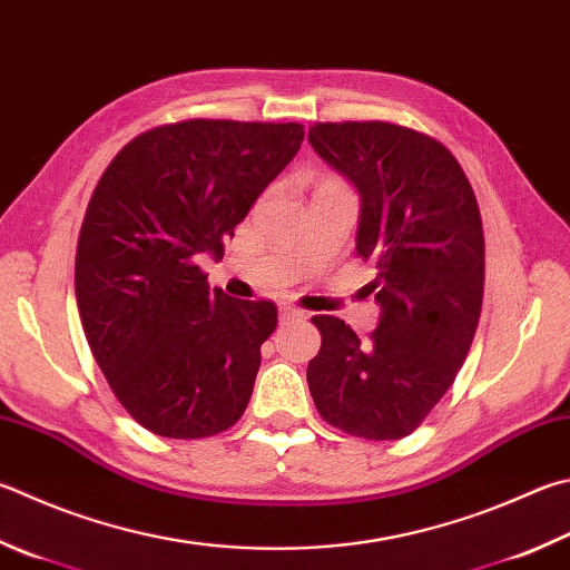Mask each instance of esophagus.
Masks as SVG:
<instances>
[{
	"label": "esophagus",
	"instance_id": "esophagus-1",
	"mask_svg": "<svg viewBox=\"0 0 570 570\" xmlns=\"http://www.w3.org/2000/svg\"><path fill=\"white\" fill-rule=\"evenodd\" d=\"M278 318H282V321H298V318H306V314L296 306H282V308H278Z\"/></svg>",
	"mask_w": 570,
	"mask_h": 570
}]
</instances>
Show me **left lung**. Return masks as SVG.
Returning <instances> with one entry per match:
<instances>
[{
  "mask_svg": "<svg viewBox=\"0 0 570 570\" xmlns=\"http://www.w3.org/2000/svg\"><path fill=\"white\" fill-rule=\"evenodd\" d=\"M308 141L356 186V252L374 264L379 328L364 344L336 316H314L318 354L306 381L321 419L348 436L416 431L469 356L483 304L485 244L456 157L391 121H318Z\"/></svg>",
  "mask_w": 570,
  "mask_h": 570,
  "instance_id": "1",
  "label": "left lung"
}]
</instances>
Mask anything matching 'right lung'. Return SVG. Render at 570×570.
<instances>
[{
  "label": "right lung",
  "mask_w": 570,
  "mask_h": 570,
  "mask_svg": "<svg viewBox=\"0 0 570 570\" xmlns=\"http://www.w3.org/2000/svg\"><path fill=\"white\" fill-rule=\"evenodd\" d=\"M302 141L296 121L161 124L91 191L75 262L81 326L114 396L157 436H214L246 411L276 306L212 292L199 256H224Z\"/></svg>",
  "instance_id": "obj_1"
}]
</instances>
